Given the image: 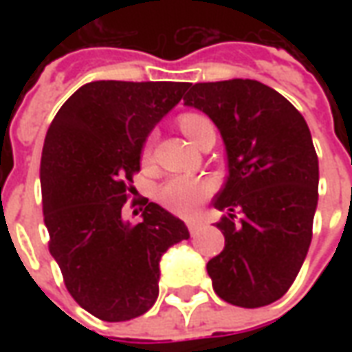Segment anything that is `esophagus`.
Here are the masks:
<instances>
[{
	"label": "esophagus",
	"mask_w": 352,
	"mask_h": 352,
	"mask_svg": "<svg viewBox=\"0 0 352 352\" xmlns=\"http://www.w3.org/2000/svg\"><path fill=\"white\" fill-rule=\"evenodd\" d=\"M186 228H188V232L194 236V234L201 228V222L196 221V219H188V221H186Z\"/></svg>",
	"instance_id": "esophagus-1"
}]
</instances>
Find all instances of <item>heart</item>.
Wrapping results in <instances>:
<instances>
[{"mask_svg":"<svg viewBox=\"0 0 352 352\" xmlns=\"http://www.w3.org/2000/svg\"><path fill=\"white\" fill-rule=\"evenodd\" d=\"M179 126L192 143H198L206 133L214 131L213 122L206 115H199V113L181 115ZM209 194H211V183H207L206 179L192 175L171 177L158 188V199L162 206H166L179 214L194 213Z\"/></svg>","mask_w":352,"mask_h":352,"instance_id":"1","label":"heart"}]
</instances>
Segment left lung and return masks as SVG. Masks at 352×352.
I'll return each mask as SVG.
<instances>
[{"label": "left lung", "mask_w": 352, "mask_h": 352, "mask_svg": "<svg viewBox=\"0 0 352 352\" xmlns=\"http://www.w3.org/2000/svg\"><path fill=\"white\" fill-rule=\"evenodd\" d=\"M184 105L219 128L228 177L213 206L226 211L217 228L224 249L207 262L219 298L254 309L287 294L313 237L318 158L305 118L258 80L186 87Z\"/></svg>", "instance_id": "8db88e82"}]
</instances>
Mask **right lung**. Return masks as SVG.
I'll return each mask as SVG.
<instances>
[{"instance_id":"1","label":"right lung","mask_w":352,"mask_h":352,"mask_svg":"<svg viewBox=\"0 0 352 352\" xmlns=\"http://www.w3.org/2000/svg\"><path fill=\"white\" fill-rule=\"evenodd\" d=\"M186 87L88 82L60 107L47 131L41 194L49 251L73 300L101 320L122 322L151 309L162 254L190 237L181 219L148 199L141 222L122 217L146 135Z\"/></svg>"}]
</instances>
